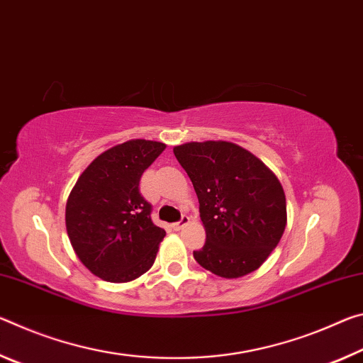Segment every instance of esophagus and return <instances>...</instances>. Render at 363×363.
<instances>
[{
  "instance_id": "esophagus-1",
  "label": "esophagus",
  "mask_w": 363,
  "mask_h": 363,
  "mask_svg": "<svg viewBox=\"0 0 363 363\" xmlns=\"http://www.w3.org/2000/svg\"><path fill=\"white\" fill-rule=\"evenodd\" d=\"M188 223H189V217H188V216H183V217L180 218V220L175 222V223H172V228H174L175 231H178V230L185 228Z\"/></svg>"
}]
</instances>
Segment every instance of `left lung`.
Returning a JSON list of instances; mask_svg holds the SVG:
<instances>
[{"instance_id":"8db88e82","label":"left lung","mask_w":363,"mask_h":363,"mask_svg":"<svg viewBox=\"0 0 363 363\" xmlns=\"http://www.w3.org/2000/svg\"><path fill=\"white\" fill-rule=\"evenodd\" d=\"M174 154L198 194L206 230L196 262L228 280L257 270L286 228V196L277 175L230 141L185 143Z\"/></svg>"}]
</instances>
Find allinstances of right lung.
Instances as JSON below:
<instances>
[{
  "label": "right lung",
  "instance_id": "right-lung-1",
  "mask_svg": "<svg viewBox=\"0 0 363 363\" xmlns=\"http://www.w3.org/2000/svg\"><path fill=\"white\" fill-rule=\"evenodd\" d=\"M164 143L128 140L109 147L82 172L65 204V228L77 257L111 283L133 281L151 269L165 230L151 220L140 194L143 172Z\"/></svg>",
  "mask_w": 363,
  "mask_h": 363
}]
</instances>
